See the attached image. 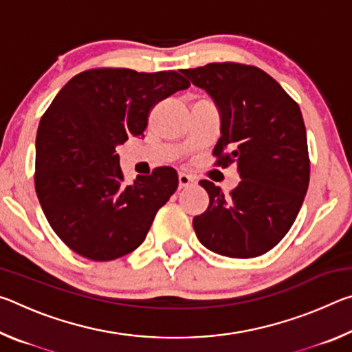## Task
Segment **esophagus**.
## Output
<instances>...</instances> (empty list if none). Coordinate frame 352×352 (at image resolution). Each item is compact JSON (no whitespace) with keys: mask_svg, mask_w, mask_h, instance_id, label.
<instances>
[{"mask_svg":"<svg viewBox=\"0 0 352 352\" xmlns=\"http://www.w3.org/2000/svg\"><path fill=\"white\" fill-rule=\"evenodd\" d=\"M194 183H195V180L190 175L184 174V172H180V174H178V186H180V189L192 186Z\"/></svg>","mask_w":352,"mask_h":352,"instance_id":"obj_1","label":"esophagus"}]
</instances>
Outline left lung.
<instances>
[{
  "label": "left lung",
  "instance_id": "8db88e82",
  "mask_svg": "<svg viewBox=\"0 0 352 352\" xmlns=\"http://www.w3.org/2000/svg\"><path fill=\"white\" fill-rule=\"evenodd\" d=\"M220 113L217 166L237 164L241 182L225 195L210 180L206 211L192 220L211 252L256 258L287 234L309 186L306 127L298 104L264 71L233 62L182 69Z\"/></svg>",
  "mask_w": 352,
  "mask_h": 352
}]
</instances>
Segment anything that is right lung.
I'll use <instances>...</instances> for the list:
<instances>
[{
  "label": "right lung",
  "instance_id": "add662e5",
  "mask_svg": "<svg viewBox=\"0 0 352 352\" xmlns=\"http://www.w3.org/2000/svg\"><path fill=\"white\" fill-rule=\"evenodd\" d=\"M189 82L177 71L88 69L74 76L41 116L35 192L56 234L91 261L121 258L144 242L155 214L178 188L163 166L126 184L116 147L142 136L160 100Z\"/></svg>",
  "mask_w": 352,
  "mask_h": 352
}]
</instances>
